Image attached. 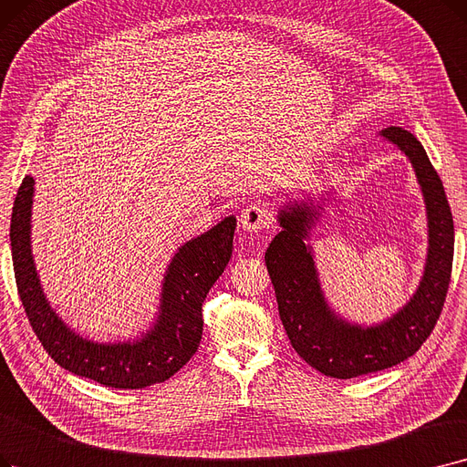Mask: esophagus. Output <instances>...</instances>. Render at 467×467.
<instances>
[{
    "instance_id": "esophagus-1",
    "label": "esophagus",
    "mask_w": 467,
    "mask_h": 467,
    "mask_svg": "<svg viewBox=\"0 0 467 467\" xmlns=\"http://www.w3.org/2000/svg\"><path fill=\"white\" fill-rule=\"evenodd\" d=\"M240 227L244 231H261V229H269L273 225V219L267 208H263L261 204H252L246 206L240 213Z\"/></svg>"
}]
</instances>
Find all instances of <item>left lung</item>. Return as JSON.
<instances>
[{"label":"left lung","mask_w":467,"mask_h":467,"mask_svg":"<svg viewBox=\"0 0 467 467\" xmlns=\"http://www.w3.org/2000/svg\"><path fill=\"white\" fill-rule=\"evenodd\" d=\"M381 135L410 158L428 208V263L407 306L372 328L353 327L330 311L318 286L311 248L303 242L317 215L306 202L280 212L282 231L265 252L278 315L292 348L315 370L337 379L379 372L412 357L433 332L451 284L454 223L442 181L410 131L391 126Z\"/></svg>","instance_id":"1"}]
</instances>
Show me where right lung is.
Here are the masks:
<instances>
[{"mask_svg":"<svg viewBox=\"0 0 467 467\" xmlns=\"http://www.w3.org/2000/svg\"><path fill=\"white\" fill-rule=\"evenodd\" d=\"M32 194L34 179L26 175L15 198L9 236L16 290L47 355L65 370L114 389L149 388L177 374L200 346L202 303L233 255L236 219H223L179 248L161 288L158 320L143 339L103 346L65 327L39 286L30 252Z\"/></svg>","mask_w":467,"mask_h":467,"instance_id":"1","label":"right lung"}]
</instances>
